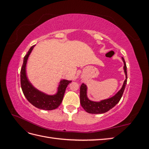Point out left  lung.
Returning a JSON list of instances; mask_svg holds the SVG:
<instances>
[{"label":"left lung","mask_w":149,"mask_h":149,"mask_svg":"<svg viewBox=\"0 0 149 149\" xmlns=\"http://www.w3.org/2000/svg\"><path fill=\"white\" fill-rule=\"evenodd\" d=\"M123 60L124 61V69L125 73L126 78L124 81V84L120 91L117 93L115 96L107 100L101 101L100 102H94L89 100L86 96L87 87L84 83L81 85L80 87V103L81 105L83 107V109L91 114H102L105 113L114 107L118 104L123 96V93L125 88V85L127 84V66L124 58L123 57Z\"/></svg>","instance_id":"obj_1"}]
</instances>
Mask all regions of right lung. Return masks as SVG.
<instances>
[{"instance_id":"obj_1","label":"right lung","mask_w":149,"mask_h":149,"mask_svg":"<svg viewBox=\"0 0 149 149\" xmlns=\"http://www.w3.org/2000/svg\"><path fill=\"white\" fill-rule=\"evenodd\" d=\"M35 45L31 47L26 55L24 56L23 65H22L20 71V84L22 91L25 97L32 105L39 109L44 110L55 109L59 106L62 102L67 86L71 81L61 80L58 87V91L56 94L53 96H49L35 89L26 76L25 66L26 61Z\"/></svg>"}]
</instances>
